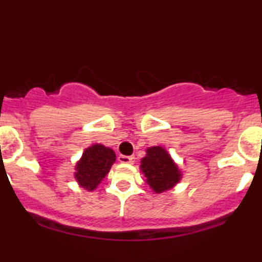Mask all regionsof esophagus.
<instances>
[{"label":"esophagus","mask_w":262,"mask_h":262,"mask_svg":"<svg viewBox=\"0 0 262 262\" xmlns=\"http://www.w3.org/2000/svg\"><path fill=\"white\" fill-rule=\"evenodd\" d=\"M118 160H119V162H122V164H128V165H132V164H134V161H135V158H134V156H125V155H119Z\"/></svg>","instance_id":"obj_1"}]
</instances>
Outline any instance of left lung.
Listing matches in <instances>:
<instances>
[{
	"label": "left lung",
	"mask_w": 262,
	"mask_h": 262,
	"mask_svg": "<svg viewBox=\"0 0 262 262\" xmlns=\"http://www.w3.org/2000/svg\"><path fill=\"white\" fill-rule=\"evenodd\" d=\"M140 160L139 169L155 193L170 191L182 180V171L166 149L160 145L148 146Z\"/></svg>",
	"instance_id": "left-lung-1"
}]
</instances>
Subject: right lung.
Listing matches in <instances>:
<instances>
[{
	"label": "right lung",
	"mask_w": 262,
	"mask_h": 262,
	"mask_svg": "<svg viewBox=\"0 0 262 262\" xmlns=\"http://www.w3.org/2000/svg\"><path fill=\"white\" fill-rule=\"evenodd\" d=\"M116 162V152L102 144H92L83 150L75 165L74 177L80 187L92 192L100 186Z\"/></svg>",
	"instance_id": "obj_1"
}]
</instances>
